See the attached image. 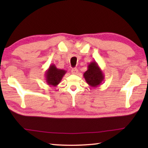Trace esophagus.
<instances>
[{
	"instance_id": "34e87169",
	"label": "esophagus",
	"mask_w": 148,
	"mask_h": 148,
	"mask_svg": "<svg viewBox=\"0 0 148 148\" xmlns=\"http://www.w3.org/2000/svg\"><path fill=\"white\" fill-rule=\"evenodd\" d=\"M71 71H72V74H77L78 73V70H77L76 68H73L71 70Z\"/></svg>"
}]
</instances>
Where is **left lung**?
<instances>
[{"instance_id":"left-lung-1","label":"left lung","mask_w":148,"mask_h":148,"mask_svg":"<svg viewBox=\"0 0 148 148\" xmlns=\"http://www.w3.org/2000/svg\"><path fill=\"white\" fill-rule=\"evenodd\" d=\"M87 84L92 87H97L104 81V75L96 61H92L87 66V70L84 73Z\"/></svg>"}]
</instances>
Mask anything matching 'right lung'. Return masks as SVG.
Instances as JSON below:
<instances>
[{
  "label": "right lung",
  "mask_w": 148,
  "mask_h": 148,
  "mask_svg": "<svg viewBox=\"0 0 148 148\" xmlns=\"http://www.w3.org/2000/svg\"><path fill=\"white\" fill-rule=\"evenodd\" d=\"M66 73V71L65 70L57 69L56 65L51 64L45 73L47 84L53 87H56L61 82Z\"/></svg>",
  "instance_id": "add662e5"
}]
</instances>
